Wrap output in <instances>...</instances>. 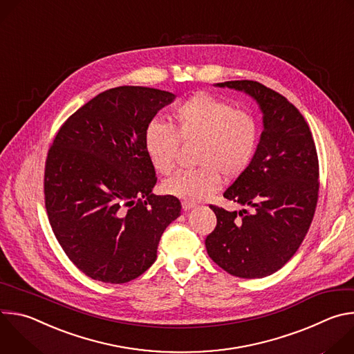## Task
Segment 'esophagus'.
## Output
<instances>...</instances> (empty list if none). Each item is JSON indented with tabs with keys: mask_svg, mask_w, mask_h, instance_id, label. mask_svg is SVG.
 Segmentation results:
<instances>
[{
	"mask_svg": "<svg viewBox=\"0 0 354 354\" xmlns=\"http://www.w3.org/2000/svg\"><path fill=\"white\" fill-rule=\"evenodd\" d=\"M196 205L194 203H192V201H182V209L185 210V212H187V210H190V209H193Z\"/></svg>",
	"mask_w": 354,
	"mask_h": 354,
	"instance_id": "1",
	"label": "esophagus"
}]
</instances>
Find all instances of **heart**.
Masks as SVG:
<instances>
[{"label":"heart","mask_w":354,"mask_h":354,"mask_svg":"<svg viewBox=\"0 0 354 354\" xmlns=\"http://www.w3.org/2000/svg\"><path fill=\"white\" fill-rule=\"evenodd\" d=\"M171 126L151 122L144 130V149L153 168L169 175L176 165L179 141L198 142L196 169L180 171L164 183V190L186 201L213 194L227 179L242 176L254 162L259 147L255 116L214 95L198 92L172 113Z\"/></svg>","instance_id":"1"}]
</instances>
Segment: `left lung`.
I'll list each match as a JSON object with an SVG mask.
<instances>
[{
  "instance_id": "8db88e82",
  "label": "left lung",
  "mask_w": 354,
  "mask_h": 354,
  "mask_svg": "<svg viewBox=\"0 0 354 354\" xmlns=\"http://www.w3.org/2000/svg\"><path fill=\"white\" fill-rule=\"evenodd\" d=\"M217 85L257 99L263 131L250 168L224 193L249 209L236 213L210 205L217 225L206 249L227 273L262 279L294 257L310 230L319 192L317 148L304 116L279 92L249 80Z\"/></svg>"
}]
</instances>
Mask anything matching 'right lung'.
<instances>
[{
  "label": "right lung",
  "instance_id": "right-lung-1",
  "mask_svg": "<svg viewBox=\"0 0 354 354\" xmlns=\"http://www.w3.org/2000/svg\"><path fill=\"white\" fill-rule=\"evenodd\" d=\"M175 95L147 86L100 92L57 131L44 165V205L68 259L88 277L122 284L157 259L180 216L175 196H156L144 130Z\"/></svg>",
  "mask_w": 354,
  "mask_h": 354
}]
</instances>
